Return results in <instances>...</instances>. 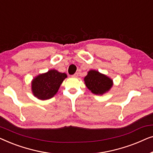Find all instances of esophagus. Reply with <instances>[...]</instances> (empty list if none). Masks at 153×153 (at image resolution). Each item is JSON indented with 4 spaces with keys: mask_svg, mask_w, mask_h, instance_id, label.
I'll use <instances>...</instances> for the list:
<instances>
[{
    "mask_svg": "<svg viewBox=\"0 0 153 153\" xmlns=\"http://www.w3.org/2000/svg\"><path fill=\"white\" fill-rule=\"evenodd\" d=\"M78 76H79L78 73H75L74 74L72 75V77H74V78H77V77H78Z\"/></svg>",
    "mask_w": 153,
    "mask_h": 153,
    "instance_id": "esophagus-1",
    "label": "esophagus"
}]
</instances>
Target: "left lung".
<instances>
[{
	"mask_svg": "<svg viewBox=\"0 0 153 153\" xmlns=\"http://www.w3.org/2000/svg\"><path fill=\"white\" fill-rule=\"evenodd\" d=\"M84 83L89 91L98 95L107 93L114 85V81L110 77L95 70L88 72L87 75L84 77Z\"/></svg>",
	"mask_w": 153,
	"mask_h": 153,
	"instance_id": "8db88e82",
	"label": "left lung"
}]
</instances>
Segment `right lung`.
Here are the masks:
<instances>
[{
    "instance_id": "add662e5",
    "label": "right lung",
    "mask_w": 153,
    "mask_h": 153,
    "mask_svg": "<svg viewBox=\"0 0 153 153\" xmlns=\"http://www.w3.org/2000/svg\"><path fill=\"white\" fill-rule=\"evenodd\" d=\"M67 76L65 73L56 70H50L47 72L39 74L31 81L33 95L40 100L51 99L57 93Z\"/></svg>"
}]
</instances>
